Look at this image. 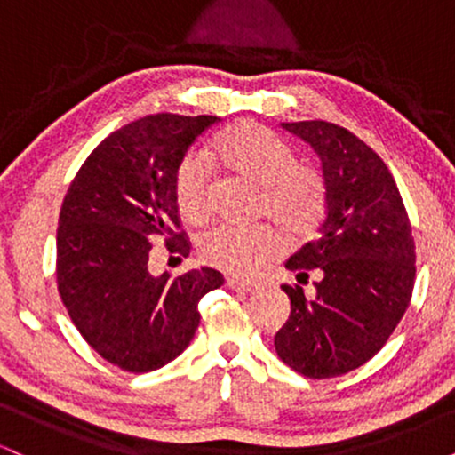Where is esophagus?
<instances>
[{
	"mask_svg": "<svg viewBox=\"0 0 455 455\" xmlns=\"http://www.w3.org/2000/svg\"><path fill=\"white\" fill-rule=\"evenodd\" d=\"M227 286L233 291H239V293H250V291L257 289V284L250 280H242V278H227Z\"/></svg>",
	"mask_w": 455,
	"mask_h": 455,
	"instance_id": "1",
	"label": "esophagus"
}]
</instances>
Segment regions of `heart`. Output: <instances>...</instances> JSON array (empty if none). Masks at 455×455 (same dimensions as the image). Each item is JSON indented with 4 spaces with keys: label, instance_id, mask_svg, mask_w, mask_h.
<instances>
[{
    "label": "heart",
    "instance_id": "obj_1",
    "mask_svg": "<svg viewBox=\"0 0 455 455\" xmlns=\"http://www.w3.org/2000/svg\"><path fill=\"white\" fill-rule=\"evenodd\" d=\"M213 156L235 175L260 188L259 212L293 237H307L327 212V181L316 166L297 160L293 145L254 122L235 124L213 140ZM175 201L186 220L201 224L212 216V164L192 151L175 171ZM286 242L274 227H213L198 239V254L212 267L252 275L284 252Z\"/></svg>",
    "mask_w": 455,
    "mask_h": 455
}]
</instances>
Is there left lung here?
I'll return each instance as SVG.
<instances>
[{"instance_id":"left-lung-1","label":"left lung","mask_w":455,"mask_h":455,"mask_svg":"<svg viewBox=\"0 0 455 455\" xmlns=\"http://www.w3.org/2000/svg\"><path fill=\"white\" fill-rule=\"evenodd\" d=\"M315 148L327 181L321 237L286 260L305 283L319 274L315 298L282 284L291 316L275 353L307 379H333L377 355L411 304L415 239L387 164L347 128L323 119L282 124Z\"/></svg>"}]
</instances>
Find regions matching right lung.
Instances as JSON below:
<instances>
[{
  "mask_svg": "<svg viewBox=\"0 0 455 455\" xmlns=\"http://www.w3.org/2000/svg\"><path fill=\"white\" fill-rule=\"evenodd\" d=\"M216 115L156 113L115 130L68 188L57 227V289L90 347L126 372H151L186 351L198 301L222 286L203 267L149 274L151 237L177 259L190 239L175 201V171Z\"/></svg>",
  "mask_w": 455,
  "mask_h": 455,
  "instance_id": "1",
  "label": "right lung"
}]
</instances>
